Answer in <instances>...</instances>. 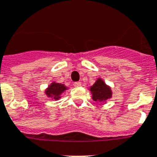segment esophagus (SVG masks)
<instances>
[{
    "label": "esophagus",
    "instance_id": "obj_1",
    "mask_svg": "<svg viewBox=\"0 0 157 157\" xmlns=\"http://www.w3.org/2000/svg\"><path fill=\"white\" fill-rule=\"evenodd\" d=\"M73 86L75 87H79L81 86V82H75V83L73 84Z\"/></svg>",
    "mask_w": 157,
    "mask_h": 157
}]
</instances>
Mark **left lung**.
Segmentation results:
<instances>
[{"label": "left lung", "mask_w": 157, "mask_h": 157, "mask_svg": "<svg viewBox=\"0 0 157 157\" xmlns=\"http://www.w3.org/2000/svg\"><path fill=\"white\" fill-rule=\"evenodd\" d=\"M90 90L91 91L92 99L97 103H106V100L112 97L111 88L101 78L97 79Z\"/></svg>", "instance_id": "left-lung-1"}]
</instances>
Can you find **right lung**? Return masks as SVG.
<instances>
[{"label":"right lung","instance_id":"add662e5","mask_svg":"<svg viewBox=\"0 0 157 157\" xmlns=\"http://www.w3.org/2000/svg\"><path fill=\"white\" fill-rule=\"evenodd\" d=\"M66 90H67V87L65 86L63 84L52 82V84L45 90V94L48 97L57 100L61 98V94L64 93Z\"/></svg>","mask_w":157,"mask_h":157}]
</instances>
